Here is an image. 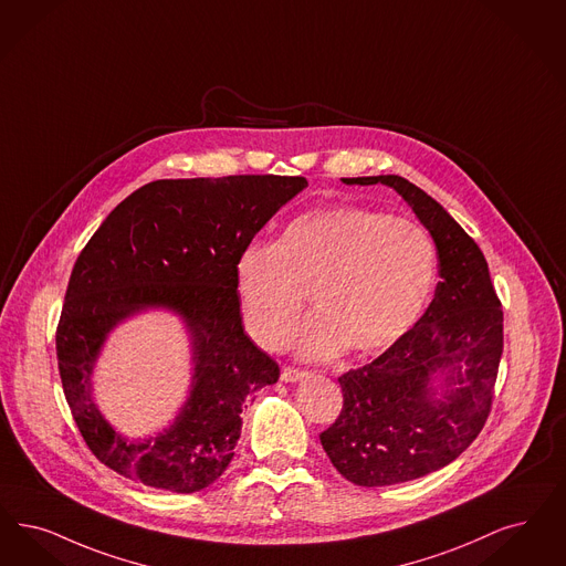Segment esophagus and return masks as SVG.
<instances>
[{
  "label": "esophagus",
  "mask_w": 566,
  "mask_h": 566,
  "mask_svg": "<svg viewBox=\"0 0 566 566\" xmlns=\"http://www.w3.org/2000/svg\"><path fill=\"white\" fill-rule=\"evenodd\" d=\"M307 377L305 370L301 368H293V366H284L282 373H280V379L286 381V384H296V381H303Z\"/></svg>",
  "instance_id": "obj_1"
}]
</instances>
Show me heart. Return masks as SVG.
<instances>
[{
    "label": "heart",
    "mask_w": 566,
    "mask_h": 566,
    "mask_svg": "<svg viewBox=\"0 0 566 566\" xmlns=\"http://www.w3.org/2000/svg\"><path fill=\"white\" fill-rule=\"evenodd\" d=\"M436 249L417 223L360 206L294 217L270 247L235 261V293L252 339L282 349L293 339L310 294L298 352L326 360L345 347L377 356L402 339L430 301Z\"/></svg>",
    "instance_id": "obj_1"
}]
</instances>
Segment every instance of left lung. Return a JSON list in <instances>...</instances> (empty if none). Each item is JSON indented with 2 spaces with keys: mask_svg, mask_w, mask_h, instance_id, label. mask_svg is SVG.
Segmentation results:
<instances>
[{
  "mask_svg": "<svg viewBox=\"0 0 566 566\" xmlns=\"http://www.w3.org/2000/svg\"><path fill=\"white\" fill-rule=\"evenodd\" d=\"M340 181L391 187L438 252L430 307L377 360L339 377L340 415L319 433L345 480L389 486L449 465L484 428L503 352V312L482 250L423 189L398 175Z\"/></svg>",
  "mask_w": 566,
  "mask_h": 566,
  "instance_id": "8db88e82",
  "label": "left lung"
}]
</instances>
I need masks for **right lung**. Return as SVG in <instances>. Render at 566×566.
I'll list each match as a JSON object with an SVG mask.
<instances>
[{"label":"right lung","instance_id":"obj_1","mask_svg":"<svg viewBox=\"0 0 566 566\" xmlns=\"http://www.w3.org/2000/svg\"><path fill=\"white\" fill-rule=\"evenodd\" d=\"M305 187L275 175L147 182L96 229L69 277L56 356L71 415L101 463L170 493L202 491L226 472L244 402L280 377L244 333L235 261ZM149 308L182 317L192 385L168 429L130 441L97 410L91 375L114 326Z\"/></svg>","mask_w":566,"mask_h":566}]
</instances>
